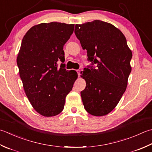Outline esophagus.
I'll use <instances>...</instances> for the list:
<instances>
[{
	"mask_svg": "<svg viewBox=\"0 0 152 152\" xmlns=\"http://www.w3.org/2000/svg\"><path fill=\"white\" fill-rule=\"evenodd\" d=\"M76 72H77V73H78V76H80V70H77Z\"/></svg>",
	"mask_w": 152,
	"mask_h": 152,
	"instance_id": "obj_1",
	"label": "esophagus"
}]
</instances>
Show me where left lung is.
Listing matches in <instances>:
<instances>
[{"mask_svg":"<svg viewBox=\"0 0 152 152\" xmlns=\"http://www.w3.org/2000/svg\"><path fill=\"white\" fill-rule=\"evenodd\" d=\"M74 33L92 65L81 72L86 82L80 93L84 108L94 116L106 115L126 90L132 51L123 33L107 22L96 20L76 24Z\"/></svg>","mask_w":152,"mask_h":152,"instance_id":"obj_1","label":"left lung"}]
</instances>
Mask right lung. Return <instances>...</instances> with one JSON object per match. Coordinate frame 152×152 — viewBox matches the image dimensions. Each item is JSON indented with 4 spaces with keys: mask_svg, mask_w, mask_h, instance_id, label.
<instances>
[{
    "mask_svg": "<svg viewBox=\"0 0 152 152\" xmlns=\"http://www.w3.org/2000/svg\"><path fill=\"white\" fill-rule=\"evenodd\" d=\"M74 24L42 23L26 33L17 57L20 78L33 107L44 117L57 115L78 77L65 69L64 45L74 31Z\"/></svg>",
    "mask_w": 152,
    "mask_h": 152,
    "instance_id": "1",
    "label": "right lung"
}]
</instances>
